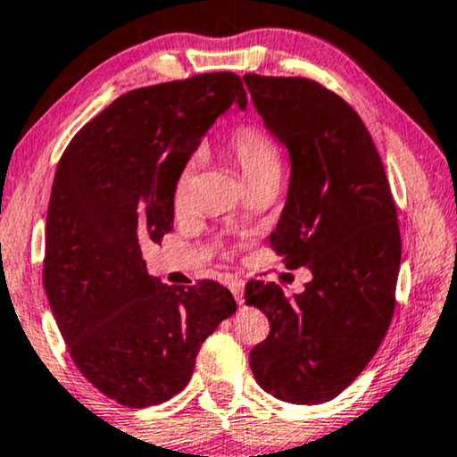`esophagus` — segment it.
<instances>
[{"label": "esophagus", "mask_w": 457, "mask_h": 457, "mask_svg": "<svg viewBox=\"0 0 457 457\" xmlns=\"http://www.w3.org/2000/svg\"><path fill=\"white\" fill-rule=\"evenodd\" d=\"M228 289H230V293H233V295H235L237 303L243 305V289H245V285H243V280H239V278H230V280H228Z\"/></svg>", "instance_id": "1"}]
</instances>
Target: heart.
I'll return each instance as SVG.
<instances>
[{
	"mask_svg": "<svg viewBox=\"0 0 457 457\" xmlns=\"http://www.w3.org/2000/svg\"><path fill=\"white\" fill-rule=\"evenodd\" d=\"M227 152L235 164L239 166L243 177H245L247 185L258 183V180L266 177H280V154L274 141L268 137L260 127L253 124H245L239 127L233 135L228 137ZM197 172V160L191 158L185 162L180 168L177 179V189H174V202L180 205L187 199L193 180H195Z\"/></svg>",
	"mask_w": 457,
	"mask_h": 457,
	"instance_id": "obj_1",
	"label": "heart"
}]
</instances>
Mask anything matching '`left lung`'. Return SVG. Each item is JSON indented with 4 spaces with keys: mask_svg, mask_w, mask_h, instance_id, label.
Here are the masks:
<instances>
[{
    "mask_svg": "<svg viewBox=\"0 0 457 457\" xmlns=\"http://www.w3.org/2000/svg\"><path fill=\"white\" fill-rule=\"evenodd\" d=\"M243 79L291 160L270 247L287 268L312 272L293 297L249 280L245 303L270 322L249 366L277 399L324 403L364 370L391 324L402 262L395 202L377 145L345 99L302 77Z\"/></svg>",
    "mask_w": 457,
    "mask_h": 457,
    "instance_id": "1",
    "label": "left lung"
}]
</instances>
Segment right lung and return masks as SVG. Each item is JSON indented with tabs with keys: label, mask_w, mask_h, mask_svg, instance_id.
Returning a JSON list of instances; mask_svg holds the SVG:
<instances>
[{
	"label": "right lung",
	"mask_w": 457,
	"mask_h": 457,
	"mask_svg": "<svg viewBox=\"0 0 457 457\" xmlns=\"http://www.w3.org/2000/svg\"><path fill=\"white\" fill-rule=\"evenodd\" d=\"M230 104L247 108L233 72L129 91L74 135L55 170L43 287L80 374L120 405L183 391L205 337L237 310L216 280L162 285L141 258L143 241L172 230L180 168Z\"/></svg>",
	"instance_id": "obj_1"
}]
</instances>
